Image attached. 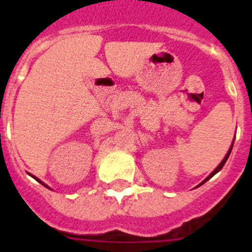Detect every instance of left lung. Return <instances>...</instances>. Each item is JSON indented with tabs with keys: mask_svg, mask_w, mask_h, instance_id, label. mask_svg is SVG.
Returning <instances> with one entry per match:
<instances>
[{
	"mask_svg": "<svg viewBox=\"0 0 252 252\" xmlns=\"http://www.w3.org/2000/svg\"><path fill=\"white\" fill-rule=\"evenodd\" d=\"M233 141H235V140H233ZM233 141H232V145H231V148H230V149H228V151H227V154H226V157H224V158H223V160H222V161H221V162H220V165H218V166H217V168H216V169H215V170H213V171H212V173H211V174H209V175H208V177H207V178H206V179H204V180H203V182H202V183H201V184H199V186H202V184H204V183H206L207 180H209V179H211V178H212V177H213V175H215V174H217L218 171H220V170H221V169H222V168H223V165H224V164H226L227 159H228V157H230V154H231V150H232V146H233ZM199 186H197V187H199Z\"/></svg>",
	"mask_w": 252,
	"mask_h": 252,
	"instance_id": "obj_1",
	"label": "left lung"
}]
</instances>
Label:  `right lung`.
<instances>
[{"label":"right lung","instance_id":"add662e5","mask_svg":"<svg viewBox=\"0 0 252 252\" xmlns=\"http://www.w3.org/2000/svg\"><path fill=\"white\" fill-rule=\"evenodd\" d=\"M30 175H31V174H30ZM31 177L34 178V179H35V180H37V182H39V183H40V184H43V186H44V187H46V188H48V189H51V188H50V187H49V186H46V184H45V183H44V182H41V180H40V179H39V178H36V177H35V175H31Z\"/></svg>","mask_w":252,"mask_h":252}]
</instances>
